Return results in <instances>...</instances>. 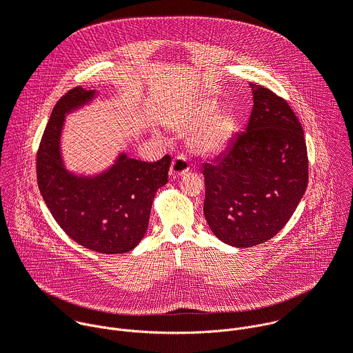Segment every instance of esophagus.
I'll return each mask as SVG.
<instances>
[{
	"label": "esophagus",
	"instance_id": "esophagus-1",
	"mask_svg": "<svg viewBox=\"0 0 353 353\" xmlns=\"http://www.w3.org/2000/svg\"><path fill=\"white\" fill-rule=\"evenodd\" d=\"M190 170V162L184 155H177L173 161H172V166H170V174L173 177L181 176L184 173H187Z\"/></svg>",
	"mask_w": 353,
	"mask_h": 353
}]
</instances>
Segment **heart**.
<instances>
[{
  "label": "heart",
  "mask_w": 353,
  "mask_h": 353,
  "mask_svg": "<svg viewBox=\"0 0 353 353\" xmlns=\"http://www.w3.org/2000/svg\"><path fill=\"white\" fill-rule=\"evenodd\" d=\"M214 100H203L195 108L183 113L174 123L173 128L185 134H191V146L203 155L218 154L225 148L233 132V117L229 112L218 110Z\"/></svg>",
  "instance_id": "b5f03b06"
}]
</instances>
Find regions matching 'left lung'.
<instances>
[{"mask_svg":"<svg viewBox=\"0 0 353 353\" xmlns=\"http://www.w3.org/2000/svg\"><path fill=\"white\" fill-rule=\"evenodd\" d=\"M254 106L245 131L203 165L204 214L214 234L233 247L272 239L290 219L309 181L305 132L286 100L250 83Z\"/></svg>","mask_w":353,"mask_h":353,"instance_id":"8db88e82","label":"left lung"}]
</instances>
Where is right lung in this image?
<instances>
[{"label": "right lung", "instance_id": "obj_1", "mask_svg": "<svg viewBox=\"0 0 353 353\" xmlns=\"http://www.w3.org/2000/svg\"><path fill=\"white\" fill-rule=\"evenodd\" d=\"M94 90L77 86L54 106L36 159L39 190L60 228L78 244L102 254L131 251L145 236L159 187L168 183L170 157L148 163L121 154L106 172L75 176L64 168L60 137L65 114L90 102Z\"/></svg>", "mask_w": 353, "mask_h": 353}]
</instances>
